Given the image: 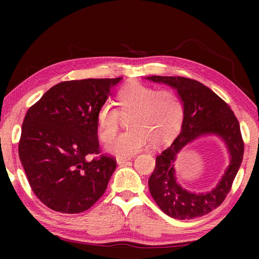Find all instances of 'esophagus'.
I'll use <instances>...</instances> for the list:
<instances>
[{"instance_id": "obj_1", "label": "esophagus", "mask_w": 259, "mask_h": 259, "mask_svg": "<svg viewBox=\"0 0 259 259\" xmlns=\"http://www.w3.org/2000/svg\"><path fill=\"white\" fill-rule=\"evenodd\" d=\"M130 160V157H117L116 162L117 164H124L125 162H128Z\"/></svg>"}]
</instances>
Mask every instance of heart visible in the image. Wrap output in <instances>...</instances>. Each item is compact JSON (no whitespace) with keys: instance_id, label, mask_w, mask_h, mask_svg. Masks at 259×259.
<instances>
[{"instance_id":"obj_1","label":"heart","mask_w":259,"mask_h":259,"mask_svg":"<svg viewBox=\"0 0 259 259\" xmlns=\"http://www.w3.org/2000/svg\"><path fill=\"white\" fill-rule=\"evenodd\" d=\"M117 109L104 103L97 113L98 136L107 143L119 131L122 117H128L129 131L114 138L107 151L117 156H131L143 151L152 142L162 145L172 140L181 131L185 107L176 91L157 89L142 83L125 87L117 96Z\"/></svg>"}]
</instances>
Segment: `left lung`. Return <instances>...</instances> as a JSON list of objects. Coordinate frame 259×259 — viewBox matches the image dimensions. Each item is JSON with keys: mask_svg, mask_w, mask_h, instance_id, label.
<instances>
[{"mask_svg": "<svg viewBox=\"0 0 259 259\" xmlns=\"http://www.w3.org/2000/svg\"><path fill=\"white\" fill-rule=\"evenodd\" d=\"M147 78L175 88L185 107L181 134L171 145L156 156L155 169L148 179L152 198L162 211L172 218L193 219L204 216L225 200L242 162L244 143L239 121L230 105L199 81L182 76L154 75ZM207 133H214L226 140L231 162L222 181L213 190L195 195L178 185L173 162L184 146Z\"/></svg>", "mask_w": 259, "mask_h": 259, "instance_id": "left-lung-1", "label": "left lung"}]
</instances>
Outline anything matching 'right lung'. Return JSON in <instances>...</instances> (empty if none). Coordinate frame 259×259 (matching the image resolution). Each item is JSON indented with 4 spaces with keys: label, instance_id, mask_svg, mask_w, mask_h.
I'll use <instances>...</instances> for the list:
<instances>
[{
    "label": "right lung",
    "instance_id": "obj_1",
    "mask_svg": "<svg viewBox=\"0 0 259 259\" xmlns=\"http://www.w3.org/2000/svg\"><path fill=\"white\" fill-rule=\"evenodd\" d=\"M121 80L60 82L26 113L19 157L30 188L48 208L83 212L106 191L116 159L100 151L97 113ZM90 155L95 156L91 161Z\"/></svg>",
    "mask_w": 259,
    "mask_h": 259
}]
</instances>
